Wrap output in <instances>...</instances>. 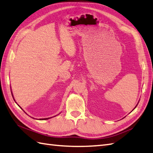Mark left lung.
<instances>
[{
  "instance_id": "obj_1",
  "label": "left lung",
  "mask_w": 153,
  "mask_h": 153,
  "mask_svg": "<svg viewBox=\"0 0 153 153\" xmlns=\"http://www.w3.org/2000/svg\"><path fill=\"white\" fill-rule=\"evenodd\" d=\"M136 106H137V105H136ZM135 108H136V107H135Z\"/></svg>"
}]
</instances>
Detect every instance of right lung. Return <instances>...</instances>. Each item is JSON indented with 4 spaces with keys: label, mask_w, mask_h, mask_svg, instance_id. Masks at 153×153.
<instances>
[{
    "label": "right lung",
    "mask_w": 153,
    "mask_h": 153,
    "mask_svg": "<svg viewBox=\"0 0 153 153\" xmlns=\"http://www.w3.org/2000/svg\"><path fill=\"white\" fill-rule=\"evenodd\" d=\"M48 119H49V118H45V119H40L39 120H48Z\"/></svg>",
    "instance_id": "right-lung-1"
}]
</instances>
